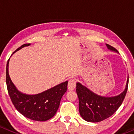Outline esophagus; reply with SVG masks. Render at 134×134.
Returning <instances> with one entry per match:
<instances>
[{
  "label": "esophagus",
  "instance_id": "esophagus-1",
  "mask_svg": "<svg viewBox=\"0 0 134 134\" xmlns=\"http://www.w3.org/2000/svg\"><path fill=\"white\" fill-rule=\"evenodd\" d=\"M76 87V80L74 79H71L68 82V89L69 91H73Z\"/></svg>",
  "mask_w": 134,
  "mask_h": 134
}]
</instances>
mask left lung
<instances>
[{"instance_id": "1", "label": "left lung", "mask_w": 134, "mask_h": 134, "mask_svg": "<svg viewBox=\"0 0 134 134\" xmlns=\"http://www.w3.org/2000/svg\"><path fill=\"white\" fill-rule=\"evenodd\" d=\"M109 49L117 52L110 45L107 44ZM128 77L124 91L119 95L112 97H104L97 95L88 88L77 83V94L79 97V113L85 120L91 122H98L107 119L116 112L122 104L126 97L128 87Z\"/></svg>"}]
</instances>
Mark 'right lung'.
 <instances>
[{"mask_svg":"<svg viewBox=\"0 0 134 134\" xmlns=\"http://www.w3.org/2000/svg\"><path fill=\"white\" fill-rule=\"evenodd\" d=\"M30 45V43L22 45L14 53ZM9 59L7 64L6 81L8 92L15 108L21 114L32 120L43 122L51 119L57 112L61 98L67 91L68 81L34 95L23 94L17 90L10 78L8 74Z\"/></svg>","mask_w":134,"mask_h":134,"instance_id":"obj_1","label":"right lung"}]
</instances>
